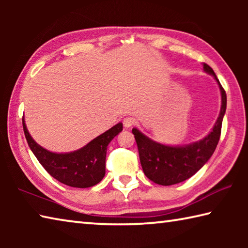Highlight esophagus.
<instances>
[{
	"label": "esophagus",
	"mask_w": 248,
	"mask_h": 248,
	"mask_svg": "<svg viewBox=\"0 0 248 248\" xmlns=\"http://www.w3.org/2000/svg\"><path fill=\"white\" fill-rule=\"evenodd\" d=\"M136 124V119L133 118V117H125L124 119V128H130L132 127V125Z\"/></svg>",
	"instance_id": "1"
}]
</instances>
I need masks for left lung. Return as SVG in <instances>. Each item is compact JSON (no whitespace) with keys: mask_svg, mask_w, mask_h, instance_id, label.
<instances>
[{"mask_svg":"<svg viewBox=\"0 0 248 248\" xmlns=\"http://www.w3.org/2000/svg\"><path fill=\"white\" fill-rule=\"evenodd\" d=\"M205 72L215 77L219 84L222 97L220 115L212 131L202 140L184 146H170L149 139L138 129H132L137 141L141 166L146 177L162 186H170L190 178L202 167L219 143L222 120L226 110V94L216 73L203 63Z\"/></svg>","mask_w":248,"mask_h":248,"instance_id":"left-lung-1","label":"left lung"}]
</instances>
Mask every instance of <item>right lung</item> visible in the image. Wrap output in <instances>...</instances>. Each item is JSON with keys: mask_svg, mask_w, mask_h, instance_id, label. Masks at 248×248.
Returning <instances> with one entry per match:
<instances>
[{"mask_svg": "<svg viewBox=\"0 0 248 248\" xmlns=\"http://www.w3.org/2000/svg\"><path fill=\"white\" fill-rule=\"evenodd\" d=\"M23 128L29 148L53 178L71 187L89 188L104 178L107 146L123 131V124H117L82 149L71 153H53L37 144L29 134L24 118Z\"/></svg>", "mask_w": 248, "mask_h": 248, "instance_id": "right-lung-1", "label": "right lung"}]
</instances>
